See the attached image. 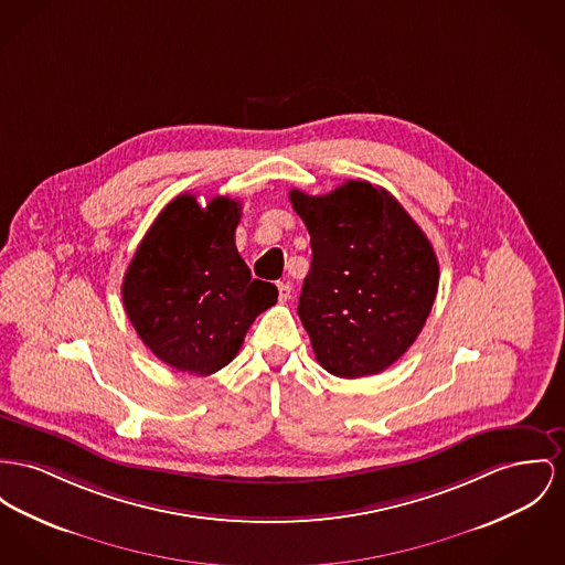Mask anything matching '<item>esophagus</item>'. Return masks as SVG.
<instances>
[{
    "label": "esophagus",
    "instance_id": "esophagus-1",
    "mask_svg": "<svg viewBox=\"0 0 565 565\" xmlns=\"http://www.w3.org/2000/svg\"><path fill=\"white\" fill-rule=\"evenodd\" d=\"M276 289H278V301L291 300V285H287V282H278V285H276Z\"/></svg>",
    "mask_w": 565,
    "mask_h": 565
}]
</instances>
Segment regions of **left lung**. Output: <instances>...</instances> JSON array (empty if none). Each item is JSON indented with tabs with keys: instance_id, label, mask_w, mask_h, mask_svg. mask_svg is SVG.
<instances>
[{
	"instance_id": "1",
	"label": "left lung",
	"mask_w": 565,
	"mask_h": 565,
	"mask_svg": "<svg viewBox=\"0 0 565 565\" xmlns=\"http://www.w3.org/2000/svg\"><path fill=\"white\" fill-rule=\"evenodd\" d=\"M310 233L301 323L317 362L342 379L392 366L422 332L439 287L433 244L385 189L349 180L328 194L291 190Z\"/></svg>"
}]
</instances>
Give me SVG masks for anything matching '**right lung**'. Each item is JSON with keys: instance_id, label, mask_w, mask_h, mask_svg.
Instances as JSON below:
<instances>
[{"instance_id": "1", "label": "right lung", "mask_w": 565, "mask_h": 565, "mask_svg": "<svg viewBox=\"0 0 565 565\" xmlns=\"http://www.w3.org/2000/svg\"><path fill=\"white\" fill-rule=\"evenodd\" d=\"M242 205L175 196L141 239L121 285L124 310L151 353L190 375H212L239 351L253 321L276 303L235 248Z\"/></svg>"}]
</instances>
